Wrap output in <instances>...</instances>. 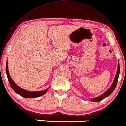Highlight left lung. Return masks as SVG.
Returning <instances> with one entry per match:
<instances>
[{
	"mask_svg": "<svg viewBox=\"0 0 126 126\" xmlns=\"http://www.w3.org/2000/svg\"><path fill=\"white\" fill-rule=\"evenodd\" d=\"M119 74H120V65H119V62H118V66H117V72H116L115 78H114V81H113L111 86L110 87V88L108 90V91L105 92L104 93V94H102L101 96H99V97H95V98L92 99V102H99V101H101L105 98H106V97H108V96H109L110 94L111 93L113 92V91H114V89H115L116 85H117Z\"/></svg>",
	"mask_w": 126,
	"mask_h": 126,
	"instance_id": "left-lung-1",
	"label": "left lung"
}]
</instances>
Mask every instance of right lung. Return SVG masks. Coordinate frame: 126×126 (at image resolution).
<instances>
[{"mask_svg": "<svg viewBox=\"0 0 126 126\" xmlns=\"http://www.w3.org/2000/svg\"><path fill=\"white\" fill-rule=\"evenodd\" d=\"M6 74H7V78H8L9 83H10L11 87H12V89H13V91L15 92L16 94H17L22 96L23 97H25V98H33V97H40L43 94H44L47 92L48 91V89L43 90L41 91H36V92H30L26 91L22 89V88H20L18 85H17L15 83V82L13 81V79H12V78L10 77V75H9V72L8 70V65H7V61L6 63Z\"/></svg>", "mask_w": 126, "mask_h": 126, "instance_id": "right-lung-1", "label": "right lung"}]
</instances>
